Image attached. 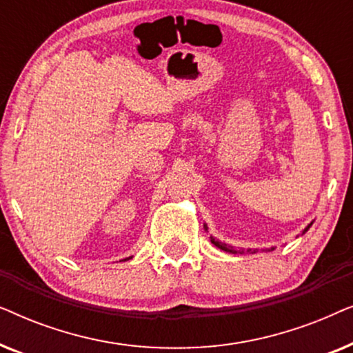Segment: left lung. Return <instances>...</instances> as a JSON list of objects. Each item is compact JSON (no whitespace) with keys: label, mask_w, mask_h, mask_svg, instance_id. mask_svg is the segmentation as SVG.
<instances>
[{"label":"left lung","mask_w":353,"mask_h":353,"mask_svg":"<svg viewBox=\"0 0 353 353\" xmlns=\"http://www.w3.org/2000/svg\"><path fill=\"white\" fill-rule=\"evenodd\" d=\"M312 225V223H310ZM310 225H308L307 226V228L305 230H303V233H305V231L308 230V228H310ZM212 241V244H215L216 245V248H219V249H221V250H225V252H233V254H236V250L234 249H231V245H226V244H223V243H220V241H215L214 238H212L210 239ZM273 249V248H272ZM239 252L241 254H243L244 252V250H239ZM248 252H257V250H252V249H249L248 250Z\"/></svg>","instance_id":"obj_1"}]
</instances>
